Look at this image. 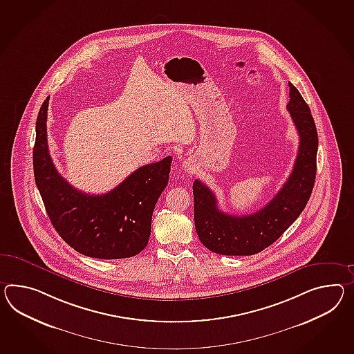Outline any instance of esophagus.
I'll return each mask as SVG.
<instances>
[{
    "mask_svg": "<svg viewBox=\"0 0 354 354\" xmlns=\"http://www.w3.org/2000/svg\"><path fill=\"white\" fill-rule=\"evenodd\" d=\"M183 169H184V171L187 174H194L197 170H196V165L194 162L192 161V160H187L184 164H183Z\"/></svg>",
    "mask_w": 354,
    "mask_h": 354,
    "instance_id": "1",
    "label": "esophagus"
}]
</instances>
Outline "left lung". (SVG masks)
Returning <instances> with one entry per match:
<instances>
[{
	"label": "left lung",
	"mask_w": 354,
	"mask_h": 354,
	"mask_svg": "<svg viewBox=\"0 0 354 354\" xmlns=\"http://www.w3.org/2000/svg\"><path fill=\"white\" fill-rule=\"evenodd\" d=\"M289 88L286 109L299 134L298 155L288 180L265 207L250 215L225 214L207 185L193 183L196 232L207 250L224 256L256 254L277 241L306 207L315 185L319 137L308 104L292 83Z\"/></svg>",
	"instance_id": "8db88e82"
}]
</instances>
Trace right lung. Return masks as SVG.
I'll list each match as a JSON object with an SVG mask.
<instances>
[{"instance_id":"right-lung-1","label":"right lung","mask_w":354,"mask_h":354,"mask_svg":"<svg viewBox=\"0 0 354 354\" xmlns=\"http://www.w3.org/2000/svg\"><path fill=\"white\" fill-rule=\"evenodd\" d=\"M44 100L35 122L33 167L53 227L71 248L93 259H128L146 248L156 202L170 176L173 157L139 167L106 194L75 189L57 173L47 145Z\"/></svg>"}]
</instances>
